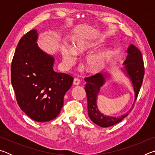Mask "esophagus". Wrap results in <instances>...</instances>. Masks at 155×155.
Listing matches in <instances>:
<instances>
[{
    "label": "esophagus",
    "instance_id": "34e87169",
    "mask_svg": "<svg viewBox=\"0 0 155 155\" xmlns=\"http://www.w3.org/2000/svg\"><path fill=\"white\" fill-rule=\"evenodd\" d=\"M73 84H74V85H78L80 84V80L78 79V78H75L74 81H73Z\"/></svg>",
    "mask_w": 155,
    "mask_h": 155
}]
</instances>
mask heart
<instances>
[{"label": "heart", "instance_id": "b5f03b06", "mask_svg": "<svg viewBox=\"0 0 155 155\" xmlns=\"http://www.w3.org/2000/svg\"><path fill=\"white\" fill-rule=\"evenodd\" d=\"M98 46L95 44H90L85 41H81L75 44L73 48L63 46L61 54L63 61L65 66L68 67L73 64L75 59V54L83 55L93 52ZM110 57L108 51H103L98 54L90 56L85 61V67L87 71L91 73H98L103 70L106 66Z\"/></svg>", "mask_w": 155, "mask_h": 155}]
</instances>
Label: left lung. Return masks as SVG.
Here are the masks:
<instances>
[{"mask_svg":"<svg viewBox=\"0 0 155 155\" xmlns=\"http://www.w3.org/2000/svg\"><path fill=\"white\" fill-rule=\"evenodd\" d=\"M127 53V59L123 64L124 69L122 70L125 72L126 74L132 82L135 91L134 102H135L143 82L144 76L143 61L141 51L133 44L128 48ZM106 77H108V76L105 74L97 73L90 77L85 78L86 82L85 90L87 94L88 115L91 121L101 127H111L122 121L134 107L133 104L129 111L126 114L122 115L120 117L107 116L100 112L97 107L96 99L101 87L105 83Z\"/></svg>","mask_w":155,"mask_h":155,"instance_id":"obj_1","label":"left lung"}]
</instances>
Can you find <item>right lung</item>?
I'll return each instance as SVG.
<instances>
[{
  "label": "right lung",
  "instance_id": "obj_1",
  "mask_svg": "<svg viewBox=\"0 0 155 155\" xmlns=\"http://www.w3.org/2000/svg\"><path fill=\"white\" fill-rule=\"evenodd\" d=\"M35 29L20 39L13 57L11 79L20 109L36 122L53 120L59 114L72 77L54 71V57L36 43Z\"/></svg>",
  "mask_w": 155,
  "mask_h": 155
}]
</instances>
